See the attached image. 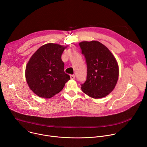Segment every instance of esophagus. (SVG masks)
I'll list each match as a JSON object with an SVG mask.
<instances>
[{"label": "esophagus", "mask_w": 147, "mask_h": 147, "mask_svg": "<svg viewBox=\"0 0 147 147\" xmlns=\"http://www.w3.org/2000/svg\"><path fill=\"white\" fill-rule=\"evenodd\" d=\"M70 78L72 79V80L75 78V76H74V75H70Z\"/></svg>", "instance_id": "1"}]
</instances>
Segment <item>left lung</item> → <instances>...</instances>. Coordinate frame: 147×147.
Returning <instances> with one entry per match:
<instances>
[{
	"instance_id": "left-lung-1",
	"label": "left lung",
	"mask_w": 147,
	"mask_h": 147,
	"mask_svg": "<svg viewBox=\"0 0 147 147\" xmlns=\"http://www.w3.org/2000/svg\"><path fill=\"white\" fill-rule=\"evenodd\" d=\"M79 45L87 66V80L81 84L82 92L95 99L105 97L114 90L118 80L116 58L99 41H82Z\"/></svg>"
}]
</instances>
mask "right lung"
I'll use <instances>...</instances> for the list:
<instances>
[{"label":"right lung","mask_w":147,"mask_h":147,"mask_svg":"<svg viewBox=\"0 0 147 147\" xmlns=\"http://www.w3.org/2000/svg\"><path fill=\"white\" fill-rule=\"evenodd\" d=\"M67 47L47 44L37 49L30 59L26 67V78L29 88L37 96L53 97L70 79L64 71L65 64L61 58Z\"/></svg>","instance_id":"right-lung-1"}]
</instances>
